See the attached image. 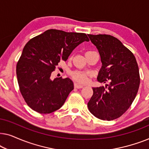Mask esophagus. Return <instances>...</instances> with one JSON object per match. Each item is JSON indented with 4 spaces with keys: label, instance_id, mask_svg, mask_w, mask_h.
I'll list each match as a JSON object with an SVG mask.
<instances>
[{
    "label": "esophagus",
    "instance_id": "esophagus-1",
    "mask_svg": "<svg viewBox=\"0 0 149 149\" xmlns=\"http://www.w3.org/2000/svg\"><path fill=\"white\" fill-rule=\"evenodd\" d=\"M74 87H75V88H77V89L83 88V85L79 84V83H74Z\"/></svg>",
    "mask_w": 149,
    "mask_h": 149
}]
</instances>
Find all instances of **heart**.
Wrapping results in <instances>:
<instances>
[{"mask_svg":"<svg viewBox=\"0 0 149 149\" xmlns=\"http://www.w3.org/2000/svg\"><path fill=\"white\" fill-rule=\"evenodd\" d=\"M87 52H91L90 51ZM90 76V74L89 72H81V71H74L72 73V78L75 80L79 81V82L85 83H87L88 81L89 77Z\"/></svg>","mask_w":149,"mask_h":149,"instance_id":"b5f03b06","label":"heart"}]
</instances>
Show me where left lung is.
I'll return each instance as SVG.
<instances>
[{
  "label": "left lung",
  "instance_id": "8db88e82",
  "mask_svg": "<svg viewBox=\"0 0 149 149\" xmlns=\"http://www.w3.org/2000/svg\"><path fill=\"white\" fill-rule=\"evenodd\" d=\"M88 36L98 50L102 63L97 81L109 84L93 87L87 107L95 117L111 121L125 113L135 99L140 81L139 69L132 52L117 38L109 34Z\"/></svg>",
  "mask_w": 149,
  "mask_h": 149
}]
</instances>
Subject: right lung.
<instances>
[{
  "label": "right lung",
  "instance_id": "right-lung-1",
  "mask_svg": "<svg viewBox=\"0 0 149 149\" xmlns=\"http://www.w3.org/2000/svg\"><path fill=\"white\" fill-rule=\"evenodd\" d=\"M89 39L86 34L50 29L30 39L16 66L19 90L32 110L49 114L60 109L74 89L69 78L52 79L60 60L66 61L79 44Z\"/></svg>",
  "mask_w": 149,
  "mask_h": 149
}]
</instances>
